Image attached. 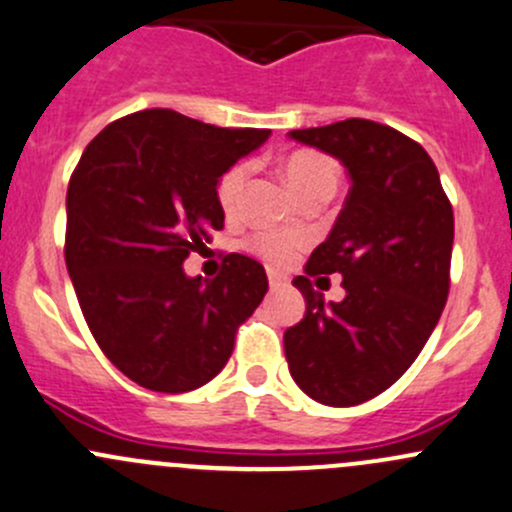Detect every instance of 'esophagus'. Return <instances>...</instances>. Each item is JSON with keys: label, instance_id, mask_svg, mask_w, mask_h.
<instances>
[{"label": "esophagus", "instance_id": "1", "mask_svg": "<svg viewBox=\"0 0 512 512\" xmlns=\"http://www.w3.org/2000/svg\"><path fill=\"white\" fill-rule=\"evenodd\" d=\"M267 279H270V287L272 289H279L287 284V274L277 272V270H267Z\"/></svg>", "mask_w": 512, "mask_h": 512}]
</instances>
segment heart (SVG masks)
<instances>
[{
	"mask_svg": "<svg viewBox=\"0 0 512 512\" xmlns=\"http://www.w3.org/2000/svg\"><path fill=\"white\" fill-rule=\"evenodd\" d=\"M282 174L287 179V184L294 188V193L306 201V198L314 196H331L338 186V166L336 161L326 154L314 152V149H299L292 152L287 159L282 161ZM247 179V166L235 164L220 176L218 188H215V198H218V206L223 208V213H235L240 203L242 186ZM252 252H257L260 257H265L272 265H287L294 257L299 255V250L304 247V238L299 233H277V230H262L255 233L247 240Z\"/></svg>",
	"mask_w": 512,
	"mask_h": 512,
	"instance_id": "b5f03b06",
	"label": "heart"
}]
</instances>
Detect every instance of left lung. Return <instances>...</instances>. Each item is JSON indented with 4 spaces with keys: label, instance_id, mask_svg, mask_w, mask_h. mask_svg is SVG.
<instances>
[{
    "label": "left lung",
    "instance_id": "left-lung-1",
    "mask_svg": "<svg viewBox=\"0 0 512 512\" xmlns=\"http://www.w3.org/2000/svg\"><path fill=\"white\" fill-rule=\"evenodd\" d=\"M351 176L343 211L311 252L306 314L284 331L289 373L311 400L353 407L385 392L414 363L449 297L454 211L422 144L373 120L294 129ZM341 273L343 302L323 301L310 277Z\"/></svg>",
    "mask_w": 512,
    "mask_h": 512
}]
</instances>
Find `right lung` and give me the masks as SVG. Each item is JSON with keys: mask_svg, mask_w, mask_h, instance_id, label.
I'll return each mask as SVG.
<instances>
[{"mask_svg": "<svg viewBox=\"0 0 512 512\" xmlns=\"http://www.w3.org/2000/svg\"><path fill=\"white\" fill-rule=\"evenodd\" d=\"M267 137L142 110L110 122L75 166L66 196L75 297L102 353L147 390L174 395L213 380L267 294L265 267L238 252L211 282L184 272L223 228L220 176Z\"/></svg>", "mask_w": 512, "mask_h": 512, "instance_id": "1", "label": "right lung"}]
</instances>
